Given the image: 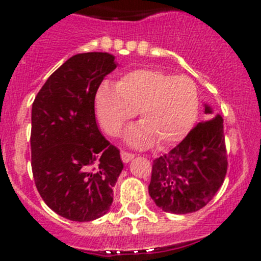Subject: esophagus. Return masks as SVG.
Here are the masks:
<instances>
[{
	"label": "esophagus",
	"mask_w": 261,
	"mask_h": 261,
	"mask_svg": "<svg viewBox=\"0 0 261 261\" xmlns=\"http://www.w3.org/2000/svg\"><path fill=\"white\" fill-rule=\"evenodd\" d=\"M134 156H135V155H134L133 152H128V151H125V150H121V159H122L123 163H128L130 160L134 159Z\"/></svg>",
	"instance_id": "34e87169"
}]
</instances>
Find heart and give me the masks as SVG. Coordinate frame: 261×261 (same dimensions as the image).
I'll list each match as a JSON object with an SVG mask.
<instances>
[{"mask_svg": "<svg viewBox=\"0 0 261 261\" xmlns=\"http://www.w3.org/2000/svg\"><path fill=\"white\" fill-rule=\"evenodd\" d=\"M94 109L110 135H117L138 111L141 123L128 133V143L146 147L156 141L164 149L192 130L199 112V94L187 75L140 68L121 75L115 86L103 82L94 96Z\"/></svg>", "mask_w": 261, "mask_h": 261, "instance_id": "1", "label": "heart"}]
</instances>
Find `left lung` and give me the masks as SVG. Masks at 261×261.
I'll use <instances>...</instances> for the list:
<instances>
[{"mask_svg": "<svg viewBox=\"0 0 261 261\" xmlns=\"http://www.w3.org/2000/svg\"><path fill=\"white\" fill-rule=\"evenodd\" d=\"M206 114H212L206 106ZM223 120L198 122L168 154L152 160L149 194L165 212L192 213L215 197L227 173Z\"/></svg>", "mask_w": 261, "mask_h": 261, "instance_id": "obj_1", "label": "left lung"}]
</instances>
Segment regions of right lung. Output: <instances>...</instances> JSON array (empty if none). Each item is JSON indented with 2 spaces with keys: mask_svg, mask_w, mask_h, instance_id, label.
Masks as SVG:
<instances>
[{
  "mask_svg": "<svg viewBox=\"0 0 261 261\" xmlns=\"http://www.w3.org/2000/svg\"><path fill=\"white\" fill-rule=\"evenodd\" d=\"M116 68L109 53L69 58L44 83L31 110V169L49 208L87 222L106 215L123 164L99 133L94 96Z\"/></svg>",
  "mask_w": 261,
  "mask_h": 261,
  "instance_id": "add662e5",
  "label": "right lung"
}]
</instances>
